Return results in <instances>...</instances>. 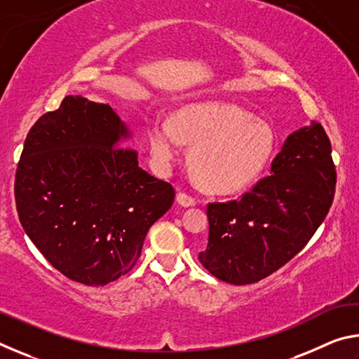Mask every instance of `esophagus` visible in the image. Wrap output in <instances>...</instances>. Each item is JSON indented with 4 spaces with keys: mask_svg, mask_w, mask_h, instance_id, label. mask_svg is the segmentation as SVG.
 Instances as JSON below:
<instances>
[{
    "mask_svg": "<svg viewBox=\"0 0 359 359\" xmlns=\"http://www.w3.org/2000/svg\"><path fill=\"white\" fill-rule=\"evenodd\" d=\"M177 203L184 205V208H190V205L196 204V199L190 196V194L185 193V191H179L177 193Z\"/></svg>",
    "mask_w": 359,
    "mask_h": 359,
    "instance_id": "obj_1",
    "label": "esophagus"
}]
</instances>
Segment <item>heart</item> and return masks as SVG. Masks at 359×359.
Masks as SVG:
<instances>
[{
    "label": "heart",
    "mask_w": 359,
    "mask_h": 359,
    "mask_svg": "<svg viewBox=\"0 0 359 359\" xmlns=\"http://www.w3.org/2000/svg\"><path fill=\"white\" fill-rule=\"evenodd\" d=\"M190 145V171L199 187L212 193H234L258 177L276 147L264 121L226 102H196L179 111L175 128L166 120L150 126V150L156 165L169 169Z\"/></svg>",
    "instance_id": "b5f03b06"
}]
</instances>
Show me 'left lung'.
<instances>
[{"mask_svg":"<svg viewBox=\"0 0 359 359\" xmlns=\"http://www.w3.org/2000/svg\"><path fill=\"white\" fill-rule=\"evenodd\" d=\"M336 166L320 123L290 135L271 175L226 203H209V242L199 261L212 276L250 285L296 257L330 212Z\"/></svg>","mask_w":359,"mask_h":359,"instance_id":"1","label":"left lung"}]
</instances>
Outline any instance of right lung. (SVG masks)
I'll use <instances>...</instances> for the list:
<instances>
[{"label": "right lung", "instance_id": "obj_1", "mask_svg": "<svg viewBox=\"0 0 359 359\" xmlns=\"http://www.w3.org/2000/svg\"><path fill=\"white\" fill-rule=\"evenodd\" d=\"M128 130L109 104L66 96L27 135L15 172L23 229L57 271L102 287L128 274L149 229L171 209V184L118 147Z\"/></svg>", "mask_w": 359, "mask_h": 359}]
</instances>
